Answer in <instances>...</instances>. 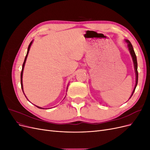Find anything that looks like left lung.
Returning a JSON list of instances; mask_svg holds the SVG:
<instances>
[{"label":"left lung","mask_w":150,"mask_h":150,"mask_svg":"<svg viewBox=\"0 0 150 150\" xmlns=\"http://www.w3.org/2000/svg\"><path fill=\"white\" fill-rule=\"evenodd\" d=\"M126 41L128 43V47H129V52L131 53V55L133 57V61L134 62V69H135V72H136V76H137V79H136V85H135V87L134 89L133 90V92L131 94V96H133V94L134 92V90L136 89V87H137V84H138V63H137V56H136L135 52L134 51V49L133 47L132 44H131V42L129 41L128 40H126ZM130 97V98H131Z\"/></svg>","instance_id":"left-lung-1"}]
</instances>
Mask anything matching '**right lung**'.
<instances>
[{
  "mask_svg": "<svg viewBox=\"0 0 150 150\" xmlns=\"http://www.w3.org/2000/svg\"><path fill=\"white\" fill-rule=\"evenodd\" d=\"M32 43H33V42H31L30 43V44L29 45V47H28V52H27V54L25 56V59H24V63L23 64H22V71H21V88H22V91H23V86H22V74H23V69H24V65H25V61H26V59H27V57H28V53H29V49H30V46ZM36 107H38V108H40L42 109V108H40L39 106H36ZM43 109V108H42Z\"/></svg>",
  "mask_w": 150,
  "mask_h": 150,
  "instance_id": "add662e5",
  "label": "right lung"
}]
</instances>
